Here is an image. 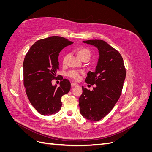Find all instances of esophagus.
Returning a JSON list of instances; mask_svg holds the SVG:
<instances>
[{"mask_svg":"<svg viewBox=\"0 0 152 152\" xmlns=\"http://www.w3.org/2000/svg\"><path fill=\"white\" fill-rule=\"evenodd\" d=\"M71 85L72 87H77V86H79L77 83H72L71 84Z\"/></svg>","mask_w":152,"mask_h":152,"instance_id":"obj_1","label":"esophagus"}]
</instances>
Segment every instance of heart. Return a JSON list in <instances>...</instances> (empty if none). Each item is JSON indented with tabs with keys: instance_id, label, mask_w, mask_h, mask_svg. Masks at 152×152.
Masks as SVG:
<instances>
[{
	"instance_id": "1",
	"label": "heart",
	"mask_w": 152,
	"mask_h": 152,
	"mask_svg": "<svg viewBox=\"0 0 152 152\" xmlns=\"http://www.w3.org/2000/svg\"><path fill=\"white\" fill-rule=\"evenodd\" d=\"M76 53L78 57L80 58L82 60L85 58H90L91 57V52L89 49H86V48H83V47H80V48H77L76 50ZM68 58V55L67 54L65 55L63 57V64H65L66 63V61ZM68 75L69 77L73 79L74 80H78L80 77V73L79 72L75 71V70H72L70 71L69 73H68Z\"/></svg>"
}]
</instances>
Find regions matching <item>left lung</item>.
I'll return each mask as SVG.
<instances>
[{"mask_svg":"<svg viewBox=\"0 0 152 152\" xmlns=\"http://www.w3.org/2000/svg\"><path fill=\"white\" fill-rule=\"evenodd\" d=\"M83 42L96 47L99 58L95 71H89L86 79V83L96 87L92 91L82 87L79 108L84 118L98 121L110 112L120 97L126 68L121 54L105 41L95 39Z\"/></svg>","mask_w":152,"mask_h":152,"instance_id":"8db88e82","label":"left lung"}]
</instances>
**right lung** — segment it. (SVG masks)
I'll use <instances>...</instances> for the list:
<instances>
[{
    "mask_svg": "<svg viewBox=\"0 0 152 152\" xmlns=\"http://www.w3.org/2000/svg\"><path fill=\"white\" fill-rule=\"evenodd\" d=\"M73 42L60 36L39 40L31 47L23 62V84L31 105L42 115L55 114L61 107V98L69 92L71 83L56 75L60 51ZM53 79L61 80L57 88Z\"/></svg>",
    "mask_w": 152,
    "mask_h": 152,
    "instance_id": "right-lung-1",
    "label": "right lung"
}]
</instances>
